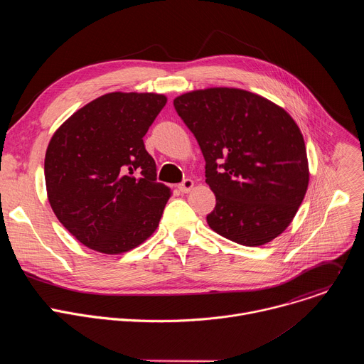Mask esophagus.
<instances>
[{"label":"esophagus","instance_id":"1","mask_svg":"<svg viewBox=\"0 0 364 364\" xmlns=\"http://www.w3.org/2000/svg\"><path fill=\"white\" fill-rule=\"evenodd\" d=\"M193 187H194V181L190 180V178L184 180L181 184H178V190H180L181 193H190V191L193 190Z\"/></svg>","mask_w":364,"mask_h":364}]
</instances>
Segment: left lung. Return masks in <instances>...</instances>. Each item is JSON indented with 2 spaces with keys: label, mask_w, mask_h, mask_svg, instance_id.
I'll return each instance as SVG.
<instances>
[{
  "label": "left lung",
  "mask_w": 364,
  "mask_h": 364,
  "mask_svg": "<svg viewBox=\"0 0 364 364\" xmlns=\"http://www.w3.org/2000/svg\"><path fill=\"white\" fill-rule=\"evenodd\" d=\"M174 108L205 160V183L216 196L210 229L243 246L278 237L295 218L308 188L304 136L272 100L236 87L183 93Z\"/></svg>",
  "instance_id": "left-lung-1"
}]
</instances>
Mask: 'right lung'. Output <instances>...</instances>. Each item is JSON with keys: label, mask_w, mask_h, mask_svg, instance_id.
<instances>
[{"label": "right lung", "mask_w": 364, "mask_h": 364, "mask_svg": "<svg viewBox=\"0 0 364 364\" xmlns=\"http://www.w3.org/2000/svg\"><path fill=\"white\" fill-rule=\"evenodd\" d=\"M160 93L102 95L68 118L44 159L47 198L59 222L85 246L119 255L159 228L170 188L144 136L166 107Z\"/></svg>", "instance_id": "add662e5"}]
</instances>
